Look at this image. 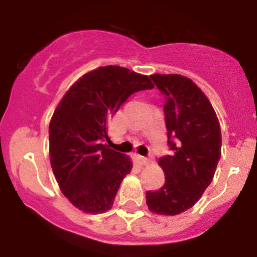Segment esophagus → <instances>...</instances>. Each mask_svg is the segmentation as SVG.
Masks as SVG:
<instances>
[{
    "instance_id": "esophagus-1",
    "label": "esophagus",
    "mask_w": 257,
    "mask_h": 257,
    "mask_svg": "<svg viewBox=\"0 0 257 257\" xmlns=\"http://www.w3.org/2000/svg\"><path fill=\"white\" fill-rule=\"evenodd\" d=\"M136 160L139 161L140 165H148V163L151 162L147 157H143V156H136Z\"/></svg>"
}]
</instances>
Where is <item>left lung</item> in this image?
<instances>
[{
  "label": "left lung",
  "mask_w": 257,
  "mask_h": 257,
  "mask_svg": "<svg viewBox=\"0 0 257 257\" xmlns=\"http://www.w3.org/2000/svg\"><path fill=\"white\" fill-rule=\"evenodd\" d=\"M165 96L166 128L171 156L161 157L165 184L147 192V205L158 215L189 210L212 181L221 157V131L210 100L192 79L180 74H152Z\"/></svg>",
  "instance_id": "8db88e82"
}]
</instances>
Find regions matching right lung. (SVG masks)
Instances as JSON below:
<instances>
[{
	"label": "right lung",
	"mask_w": 257,
	"mask_h": 257,
	"mask_svg": "<svg viewBox=\"0 0 257 257\" xmlns=\"http://www.w3.org/2000/svg\"><path fill=\"white\" fill-rule=\"evenodd\" d=\"M153 87L148 76L108 65L81 77L60 100L49 126L50 162L60 190L78 210L112 208L133 162L103 144L108 121L134 92Z\"/></svg>",
	"instance_id": "right-lung-1"
}]
</instances>
